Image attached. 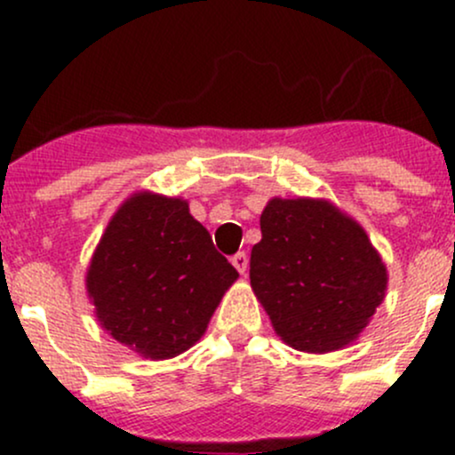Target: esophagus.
<instances>
[{"label":"esophagus","mask_w":455,"mask_h":455,"mask_svg":"<svg viewBox=\"0 0 455 455\" xmlns=\"http://www.w3.org/2000/svg\"><path fill=\"white\" fill-rule=\"evenodd\" d=\"M231 264L235 266L237 273L244 275L246 268H249V257H246V253H235L231 257Z\"/></svg>","instance_id":"1"}]
</instances>
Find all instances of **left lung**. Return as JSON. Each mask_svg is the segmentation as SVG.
Listing matches in <instances>:
<instances>
[{"label": "left lung", "mask_w": 455, "mask_h": 455, "mask_svg": "<svg viewBox=\"0 0 455 455\" xmlns=\"http://www.w3.org/2000/svg\"><path fill=\"white\" fill-rule=\"evenodd\" d=\"M251 251V286L275 332L301 352L355 341L380 306L387 270L359 222L328 200L273 198Z\"/></svg>", "instance_id": "left-lung-1"}]
</instances>
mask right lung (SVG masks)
Masks as SVG:
<instances>
[{
    "label": "right lung",
    "instance_id": "add662e5",
    "mask_svg": "<svg viewBox=\"0 0 455 455\" xmlns=\"http://www.w3.org/2000/svg\"><path fill=\"white\" fill-rule=\"evenodd\" d=\"M237 277L187 200L140 191L109 220L85 286L100 325L158 361L200 341Z\"/></svg>",
    "mask_w": 455,
    "mask_h": 455
}]
</instances>
